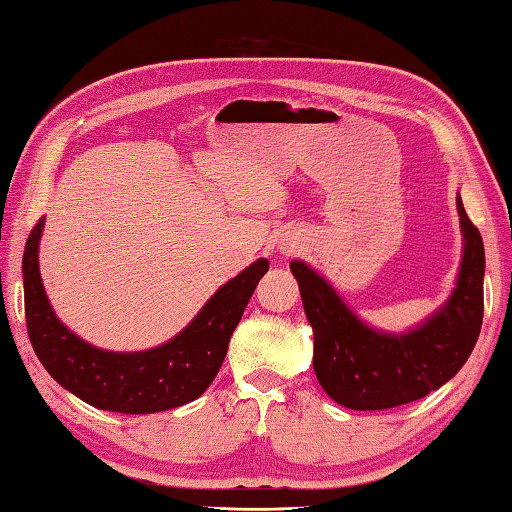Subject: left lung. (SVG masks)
<instances>
[{
	"instance_id": "1",
	"label": "left lung",
	"mask_w": 512,
	"mask_h": 512,
	"mask_svg": "<svg viewBox=\"0 0 512 512\" xmlns=\"http://www.w3.org/2000/svg\"><path fill=\"white\" fill-rule=\"evenodd\" d=\"M463 255L457 284L430 318L405 333L369 327L324 277L293 259L306 320L313 327V369L333 401L349 410H389L418 401L466 365L483 320L486 255L457 194Z\"/></svg>"
}]
</instances>
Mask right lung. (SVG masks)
Here are the masks:
<instances>
[{"label":"right lung","instance_id":"1","mask_svg":"<svg viewBox=\"0 0 512 512\" xmlns=\"http://www.w3.org/2000/svg\"><path fill=\"white\" fill-rule=\"evenodd\" d=\"M37 221L22 257L24 311L31 345L44 369L80 401L120 414H154L199 398L226 358L232 331L244 315L268 259H257L203 304L194 320L165 345L145 351H107L58 320L40 277Z\"/></svg>","mask_w":512,"mask_h":512}]
</instances>
